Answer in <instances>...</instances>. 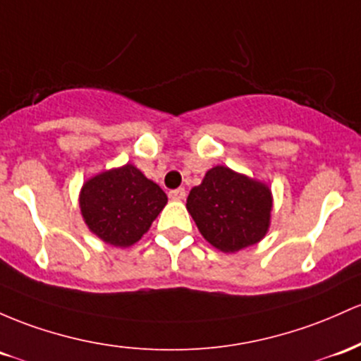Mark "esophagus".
I'll return each instance as SVG.
<instances>
[{
  "instance_id": "esophagus-1",
  "label": "esophagus",
  "mask_w": 361,
  "mask_h": 361,
  "mask_svg": "<svg viewBox=\"0 0 361 361\" xmlns=\"http://www.w3.org/2000/svg\"><path fill=\"white\" fill-rule=\"evenodd\" d=\"M169 195V199H173V200H183L185 197H187V192H185V188H174V190H171V192L168 193Z\"/></svg>"
}]
</instances>
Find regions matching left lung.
<instances>
[{
  "label": "left lung",
  "instance_id": "8db88e82",
  "mask_svg": "<svg viewBox=\"0 0 361 361\" xmlns=\"http://www.w3.org/2000/svg\"><path fill=\"white\" fill-rule=\"evenodd\" d=\"M187 209L209 243L223 252H238L267 233L272 197L260 181L216 166L190 190Z\"/></svg>",
  "mask_w": 361,
  "mask_h": 361
}]
</instances>
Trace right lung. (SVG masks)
<instances>
[{
    "instance_id": "1",
    "label": "right lung",
    "mask_w": 361,
    "mask_h": 361,
    "mask_svg": "<svg viewBox=\"0 0 361 361\" xmlns=\"http://www.w3.org/2000/svg\"><path fill=\"white\" fill-rule=\"evenodd\" d=\"M168 197L135 166L90 178L80 193V211L90 231L114 247H130L147 233Z\"/></svg>"
}]
</instances>
